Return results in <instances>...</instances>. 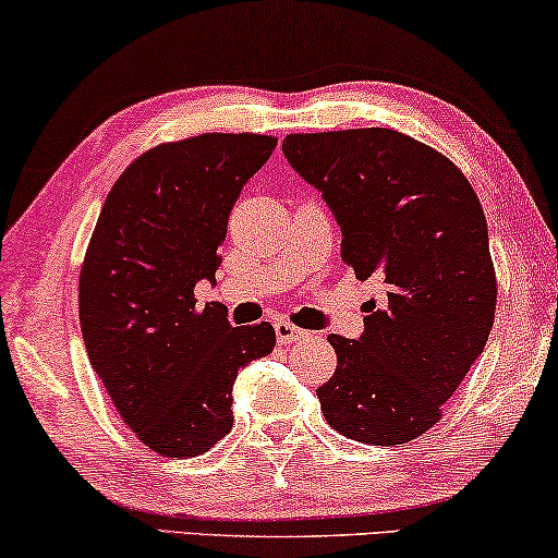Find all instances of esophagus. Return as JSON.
<instances>
[{
	"label": "esophagus",
	"mask_w": 558,
	"mask_h": 558,
	"mask_svg": "<svg viewBox=\"0 0 558 558\" xmlns=\"http://www.w3.org/2000/svg\"><path fill=\"white\" fill-rule=\"evenodd\" d=\"M274 330H277V340L281 342V345H292V342L304 340L310 335V332H304L302 327L287 323V319H279V323H274Z\"/></svg>",
	"instance_id": "obj_1"
}]
</instances>
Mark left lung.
I'll use <instances>...</instances> for the list:
<instances>
[{
	"label": "left lung",
	"instance_id": "8db88e82",
	"mask_svg": "<svg viewBox=\"0 0 558 558\" xmlns=\"http://www.w3.org/2000/svg\"><path fill=\"white\" fill-rule=\"evenodd\" d=\"M281 151L330 205L342 262L384 284L361 338H327L338 368L319 407L342 437L407 445L439 422L490 338L498 279L483 205L452 159L393 129L289 134Z\"/></svg>",
	"mask_w": 558,
	"mask_h": 558
}]
</instances>
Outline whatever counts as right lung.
Segmentation results:
<instances>
[{"mask_svg": "<svg viewBox=\"0 0 558 558\" xmlns=\"http://www.w3.org/2000/svg\"><path fill=\"white\" fill-rule=\"evenodd\" d=\"M277 136L201 134L157 144L113 182L78 279L88 361L121 422L162 457H197L231 432L243 365L269 355V323L231 327L216 281L235 201Z\"/></svg>", "mask_w": 558, "mask_h": 558, "instance_id": "add662e5", "label": "right lung"}]
</instances>
